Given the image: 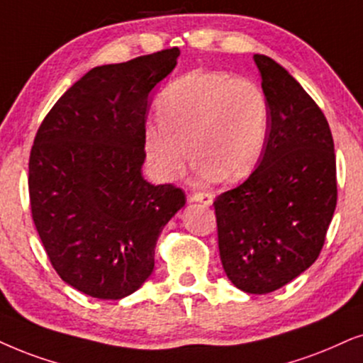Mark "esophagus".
I'll return each mask as SVG.
<instances>
[{"instance_id":"esophagus-1","label":"esophagus","mask_w":363,"mask_h":363,"mask_svg":"<svg viewBox=\"0 0 363 363\" xmlns=\"http://www.w3.org/2000/svg\"><path fill=\"white\" fill-rule=\"evenodd\" d=\"M187 201H189V203H199L204 206H211L213 204V196L208 194V192H194V194L187 197Z\"/></svg>"}]
</instances>
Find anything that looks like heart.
Returning a JSON list of instances; mask_svg holds the SVG:
<instances>
[{
  "mask_svg": "<svg viewBox=\"0 0 363 363\" xmlns=\"http://www.w3.org/2000/svg\"><path fill=\"white\" fill-rule=\"evenodd\" d=\"M157 112V121L144 127V149L159 181L181 176L191 152L203 181H240L258 164L268 139V97L246 77L189 72L164 89Z\"/></svg>",
  "mask_w": 363,
  "mask_h": 363,
  "instance_id": "obj_1",
  "label": "heart"
}]
</instances>
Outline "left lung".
Segmentation results:
<instances>
[{
	"label": "left lung",
	"instance_id": "1",
	"mask_svg": "<svg viewBox=\"0 0 363 363\" xmlns=\"http://www.w3.org/2000/svg\"><path fill=\"white\" fill-rule=\"evenodd\" d=\"M269 102L258 167L216 197L219 256L229 281L266 295L306 272L325 242L337 206L333 139L323 112L288 70L255 55Z\"/></svg>",
	"mask_w": 363,
	"mask_h": 363
}]
</instances>
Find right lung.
Instances as JSON below:
<instances>
[{
	"label": "right lung",
	"instance_id": "obj_1",
	"mask_svg": "<svg viewBox=\"0 0 363 363\" xmlns=\"http://www.w3.org/2000/svg\"><path fill=\"white\" fill-rule=\"evenodd\" d=\"M177 48L91 68L45 117L30 155L31 216L55 272L100 300H121L154 272L159 235L184 192L142 176L150 91Z\"/></svg>",
	"mask_w": 363,
	"mask_h": 363
}]
</instances>
